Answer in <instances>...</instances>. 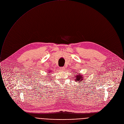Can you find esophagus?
<instances>
[{
	"label": "esophagus",
	"instance_id": "1",
	"mask_svg": "<svg viewBox=\"0 0 124 124\" xmlns=\"http://www.w3.org/2000/svg\"><path fill=\"white\" fill-rule=\"evenodd\" d=\"M60 70H62V71L64 70H65V67H61V68H60Z\"/></svg>",
	"mask_w": 124,
	"mask_h": 124
}]
</instances>
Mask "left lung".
Returning a JSON list of instances; mask_svg holds the SVG:
<instances>
[{"label": "left lung", "mask_w": 124, "mask_h": 124, "mask_svg": "<svg viewBox=\"0 0 124 124\" xmlns=\"http://www.w3.org/2000/svg\"><path fill=\"white\" fill-rule=\"evenodd\" d=\"M74 78H75V81L79 82V83L82 82V81L83 80V76L82 75H81V73H79V74L77 75Z\"/></svg>", "instance_id": "1"}]
</instances>
